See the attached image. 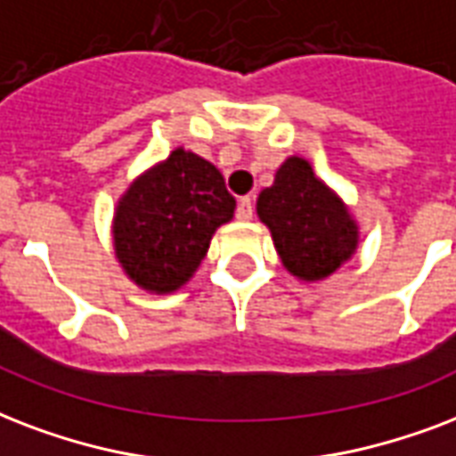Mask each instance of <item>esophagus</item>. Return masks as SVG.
Segmentation results:
<instances>
[{
	"instance_id": "obj_1",
	"label": "esophagus",
	"mask_w": 456,
	"mask_h": 456,
	"mask_svg": "<svg viewBox=\"0 0 456 456\" xmlns=\"http://www.w3.org/2000/svg\"><path fill=\"white\" fill-rule=\"evenodd\" d=\"M238 218L240 221H249L254 214V202H252V197H240L238 200Z\"/></svg>"
}]
</instances>
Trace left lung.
<instances>
[{
  "label": "left lung",
  "mask_w": 456,
  "mask_h": 456,
  "mask_svg": "<svg viewBox=\"0 0 456 456\" xmlns=\"http://www.w3.org/2000/svg\"><path fill=\"white\" fill-rule=\"evenodd\" d=\"M256 214L271 228L285 268L297 278L330 276L354 252L356 225L305 159L290 157L278 168L273 185L261 190Z\"/></svg>",
  "instance_id": "obj_1"
}]
</instances>
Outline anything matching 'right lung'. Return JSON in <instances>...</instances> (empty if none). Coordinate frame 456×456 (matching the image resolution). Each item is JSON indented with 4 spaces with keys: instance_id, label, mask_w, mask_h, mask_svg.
Returning a JSON list of instances; mask_svg holds the SVG:
<instances>
[{
    "instance_id": "obj_1",
    "label": "right lung",
    "mask_w": 456,
    "mask_h": 456,
    "mask_svg": "<svg viewBox=\"0 0 456 456\" xmlns=\"http://www.w3.org/2000/svg\"><path fill=\"white\" fill-rule=\"evenodd\" d=\"M232 211L235 200L216 166L192 151L175 150L164 164L137 178L118 202L116 256L144 290H178Z\"/></svg>"
}]
</instances>
